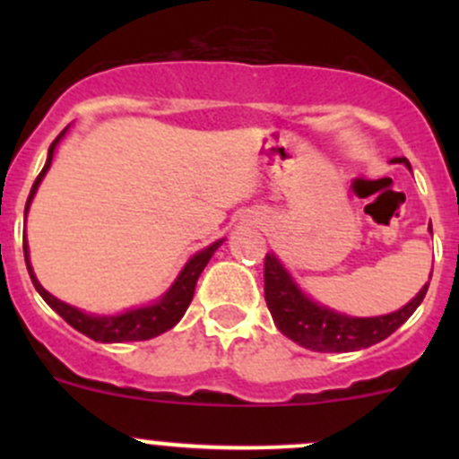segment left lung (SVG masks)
<instances>
[{
    "label": "left lung",
    "mask_w": 459,
    "mask_h": 459,
    "mask_svg": "<svg viewBox=\"0 0 459 459\" xmlns=\"http://www.w3.org/2000/svg\"><path fill=\"white\" fill-rule=\"evenodd\" d=\"M395 161H404L409 166L406 157H397ZM427 290L429 281L406 307L395 313H388V316L351 317L344 313L331 311L304 295L273 253H266V259H264V298H266L273 322L289 340L298 342L308 351H317V353H349V351L368 349V346L386 340L393 331H397L413 316L415 308L422 304Z\"/></svg>",
    "instance_id": "left-lung-1"
}]
</instances>
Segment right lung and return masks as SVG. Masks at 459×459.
<instances>
[{
	"instance_id": "1",
	"label": "right lung",
	"mask_w": 459,
	"mask_h": 459,
	"mask_svg": "<svg viewBox=\"0 0 459 459\" xmlns=\"http://www.w3.org/2000/svg\"><path fill=\"white\" fill-rule=\"evenodd\" d=\"M66 135V128L55 137V142L50 143L48 148V160H46L44 169L41 173L37 175L35 184L30 188V195L29 202H26V212H29V206L35 197L37 188H39L41 179L44 175L48 173L50 169V161H53V152L57 148V143L62 137ZM224 239H217L215 244H211L208 248L197 253L188 259L186 266L182 268V273L178 275V280L173 281L166 295L161 299H157L155 304L151 307H142V308H131V311H124L119 316H88V313L80 311V308L71 307V304L62 302V299L53 298L44 286L37 281L35 273H32V266L29 262V244L24 242V257H26V268H29V275L32 280V286L37 289V293L44 298V302L53 308L55 313H59L73 328H77L80 333H84L86 337L95 342H142V340H151V337L161 335L166 333L169 328H173L175 324L182 319L184 313H186L188 304H191L193 293H195V284H197V277L202 275L204 266L208 264V259L212 257V253L221 247Z\"/></svg>"
}]
</instances>
